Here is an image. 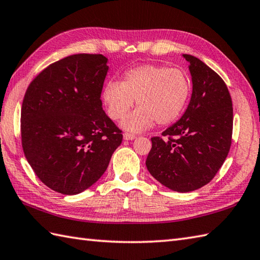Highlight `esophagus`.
I'll return each instance as SVG.
<instances>
[{"label": "esophagus", "instance_id": "esophagus-1", "mask_svg": "<svg viewBox=\"0 0 260 260\" xmlns=\"http://www.w3.org/2000/svg\"><path fill=\"white\" fill-rule=\"evenodd\" d=\"M123 137H124V140H126V141H132V140L136 139V135L131 134V133H124Z\"/></svg>", "mask_w": 260, "mask_h": 260}]
</instances>
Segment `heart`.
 I'll use <instances>...</instances> for the list:
<instances>
[{
	"instance_id": "b5f03b06",
	"label": "heart",
	"mask_w": 260,
	"mask_h": 260,
	"mask_svg": "<svg viewBox=\"0 0 260 260\" xmlns=\"http://www.w3.org/2000/svg\"><path fill=\"white\" fill-rule=\"evenodd\" d=\"M191 93L185 71L163 64H143L127 71L124 79L109 81L103 91L104 103L113 119H120L133 107H139L121 121L129 132H142L156 123L167 126L179 118Z\"/></svg>"
}]
</instances>
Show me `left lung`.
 Wrapping results in <instances>:
<instances>
[{
  "label": "left lung",
  "instance_id": "left-lung-1",
  "mask_svg": "<svg viewBox=\"0 0 260 260\" xmlns=\"http://www.w3.org/2000/svg\"><path fill=\"white\" fill-rule=\"evenodd\" d=\"M192 95L183 116L152 137L146 158L148 172L176 192H190L208 184L227 157L233 136V102L215 71L190 54Z\"/></svg>",
  "mask_w": 260,
  "mask_h": 260
}]
</instances>
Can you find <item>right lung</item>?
I'll list each match as a JSON object with an SVG mask.
<instances>
[{
  "label": "right lung",
  "instance_id": "1",
  "mask_svg": "<svg viewBox=\"0 0 260 260\" xmlns=\"http://www.w3.org/2000/svg\"><path fill=\"white\" fill-rule=\"evenodd\" d=\"M108 59L78 53L32 80L21 109L22 147L51 190L78 194L101 179L123 134L103 110Z\"/></svg>",
  "mask_w": 260,
  "mask_h": 260
}]
</instances>
